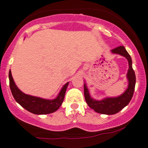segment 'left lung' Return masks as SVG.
<instances>
[{"instance_id": "obj_1", "label": "left lung", "mask_w": 148, "mask_h": 148, "mask_svg": "<svg viewBox=\"0 0 148 148\" xmlns=\"http://www.w3.org/2000/svg\"><path fill=\"white\" fill-rule=\"evenodd\" d=\"M112 53L120 54L124 56L128 61L129 69L127 73V79L128 81V86L126 90L122 95L115 97H106L101 100H97L91 97L89 89L86 86V83L84 84V92L85 100L87 103L88 106L90 108L93 109L96 112L100 114H114L119 112L120 110L125 107H126L129 102H130L132 96H133L134 91H135V82H136V77H135V71L132 69V59L125 48L123 46H119L115 49L111 50Z\"/></svg>"}]
</instances>
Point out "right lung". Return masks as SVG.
I'll return each mask as SVG.
<instances>
[{
  "label": "right lung",
  "instance_id": "add662e5",
  "mask_svg": "<svg viewBox=\"0 0 148 148\" xmlns=\"http://www.w3.org/2000/svg\"><path fill=\"white\" fill-rule=\"evenodd\" d=\"M8 77L10 91L15 100L28 112L35 114H46L56 112L63 102L66 91L69 85V82L64 85L55 99H46L26 95L21 92L15 84L10 70Z\"/></svg>",
  "mask_w": 148,
  "mask_h": 148
}]
</instances>
